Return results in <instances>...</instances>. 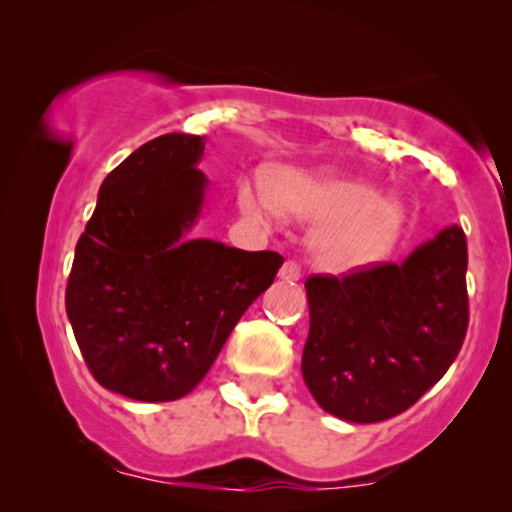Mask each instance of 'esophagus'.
Listing matches in <instances>:
<instances>
[{
    "instance_id": "1",
    "label": "esophagus",
    "mask_w": 512,
    "mask_h": 512,
    "mask_svg": "<svg viewBox=\"0 0 512 512\" xmlns=\"http://www.w3.org/2000/svg\"><path fill=\"white\" fill-rule=\"evenodd\" d=\"M279 279L281 281H298L301 279V267H298V262H284V267L279 269Z\"/></svg>"
}]
</instances>
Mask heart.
<instances>
[{
	"instance_id": "1",
	"label": "heart",
	"mask_w": 512,
	"mask_h": 512,
	"mask_svg": "<svg viewBox=\"0 0 512 512\" xmlns=\"http://www.w3.org/2000/svg\"><path fill=\"white\" fill-rule=\"evenodd\" d=\"M238 197L248 214L274 209L289 219L317 223L313 257L332 274L380 262L407 226V207L397 197L378 195L368 182L339 175L281 168L269 175L267 192L243 182Z\"/></svg>"
}]
</instances>
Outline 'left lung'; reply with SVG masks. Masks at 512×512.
<instances>
[{
	"label": "left lung",
	"instance_id": "8db88e82",
	"mask_svg": "<svg viewBox=\"0 0 512 512\" xmlns=\"http://www.w3.org/2000/svg\"><path fill=\"white\" fill-rule=\"evenodd\" d=\"M310 332L303 380L351 424L402 414L460 354L469 325L467 238L443 228L404 262L305 281Z\"/></svg>",
	"mask_w": 512,
	"mask_h": 512
}]
</instances>
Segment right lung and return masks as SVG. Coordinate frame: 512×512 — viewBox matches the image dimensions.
<instances>
[{"label": "right lung", "instance_id": "1", "mask_svg": "<svg viewBox=\"0 0 512 512\" xmlns=\"http://www.w3.org/2000/svg\"><path fill=\"white\" fill-rule=\"evenodd\" d=\"M204 137L151 139L103 180L76 243L67 317L105 390L173 402L209 373L245 310L272 286L279 252L195 238L207 195Z\"/></svg>", "mask_w": 512, "mask_h": 512}]
</instances>
